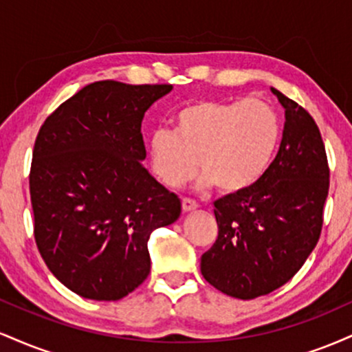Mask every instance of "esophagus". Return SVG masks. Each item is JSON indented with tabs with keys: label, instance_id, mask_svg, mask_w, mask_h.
I'll use <instances>...</instances> for the list:
<instances>
[{
	"label": "esophagus",
	"instance_id": "obj_1",
	"mask_svg": "<svg viewBox=\"0 0 352 352\" xmlns=\"http://www.w3.org/2000/svg\"><path fill=\"white\" fill-rule=\"evenodd\" d=\"M197 208H199V204H197L195 200L188 199V197L182 199V210H184V212H193V210Z\"/></svg>",
	"mask_w": 352,
	"mask_h": 352
}]
</instances>
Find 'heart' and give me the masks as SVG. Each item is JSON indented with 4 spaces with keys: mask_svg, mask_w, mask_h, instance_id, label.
I'll return each instance as SVG.
<instances>
[{
    "mask_svg": "<svg viewBox=\"0 0 352 352\" xmlns=\"http://www.w3.org/2000/svg\"><path fill=\"white\" fill-rule=\"evenodd\" d=\"M173 129H155L148 140L152 170L167 187H180L199 170L200 185L221 192L253 187L268 172L281 142L276 109L263 99H201L180 107Z\"/></svg>",
    "mask_w": 352,
    "mask_h": 352,
    "instance_id": "heart-1",
    "label": "heart"
}]
</instances>
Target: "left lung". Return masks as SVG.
<instances>
[{
  "label": "left lung",
  "instance_id": "obj_1",
  "mask_svg": "<svg viewBox=\"0 0 352 352\" xmlns=\"http://www.w3.org/2000/svg\"><path fill=\"white\" fill-rule=\"evenodd\" d=\"M272 91L286 117L280 151L253 187L215 201L218 236L200 263L213 288L240 300L272 293L300 272L321 235L329 190L316 122L300 104Z\"/></svg>",
  "mask_w": 352,
  "mask_h": 352
}]
</instances>
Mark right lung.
Here are the masks:
<instances>
[{
	"instance_id": "obj_1",
	"label": "right lung",
	"mask_w": 352,
	"mask_h": 352,
	"mask_svg": "<svg viewBox=\"0 0 352 352\" xmlns=\"http://www.w3.org/2000/svg\"><path fill=\"white\" fill-rule=\"evenodd\" d=\"M172 84L98 80L44 120L30 172L34 240L66 288L127 296L151 273L147 241L180 217V199L142 165L145 111Z\"/></svg>"
}]
</instances>
